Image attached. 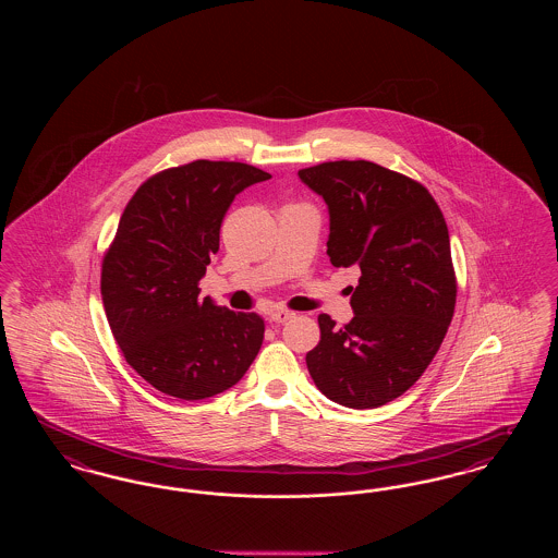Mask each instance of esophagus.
Instances as JSON below:
<instances>
[{"mask_svg": "<svg viewBox=\"0 0 558 558\" xmlns=\"http://www.w3.org/2000/svg\"><path fill=\"white\" fill-rule=\"evenodd\" d=\"M291 318H294V314L289 312V310H284V307H274L269 312V319L276 322V324H284V322H289Z\"/></svg>", "mask_w": 558, "mask_h": 558, "instance_id": "esophagus-1", "label": "esophagus"}]
</instances>
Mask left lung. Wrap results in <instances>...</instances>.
<instances>
[{"label":"left lung","instance_id":"8db88e82","mask_svg":"<svg viewBox=\"0 0 558 558\" xmlns=\"http://www.w3.org/2000/svg\"><path fill=\"white\" fill-rule=\"evenodd\" d=\"M324 198L328 257L360 267L345 326L322 314L305 362L335 403L368 410L405 393L441 345L456 305L450 234L418 182L371 160H335L299 171Z\"/></svg>","mask_w":558,"mask_h":558}]
</instances>
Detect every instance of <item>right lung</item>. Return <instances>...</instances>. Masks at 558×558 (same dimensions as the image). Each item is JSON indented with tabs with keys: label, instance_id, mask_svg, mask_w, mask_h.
<instances>
[{
	"label": "right lung",
	"instance_id": "add662e5",
	"mask_svg": "<svg viewBox=\"0 0 558 558\" xmlns=\"http://www.w3.org/2000/svg\"><path fill=\"white\" fill-rule=\"evenodd\" d=\"M271 175L246 162L194 160L133 194L102 264L108 324L128 364L171 398L234 387L264 343V319L198 296L219 228L244 187Z\"/></svg>",
	"mask_w": 558,
	"mask_h": 558
}]
</instances>
